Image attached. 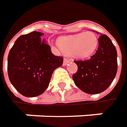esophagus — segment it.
Listing matches in <instances>:
<instances>
[{
    "mask_svg": "<svg viewBox=\"0 0 127 127\" xmlns=\"http://www.w3.org/2000/svg\"><path fill=\"white\" fill-rule=\"evenodd\" d=\"M70 62V59H69L68 58H65L64 60V66L67 65V64H69Z\"/></svg>",
    "mask_w": 127,
    "mask_h": 127,
    "instance_id": "esophagus-1",
    "label": "esophagus"
}]
</instances>
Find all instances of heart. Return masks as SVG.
Listing matches in <instances>:
<instances>
[{"mask_svg":"<svg viewBox=\"0 0 127 127\" xmlns=\"http://www.w3.org/2000/svg\"><path fill=\"white\" fill-rule=\"evenodd\" d=\"M58 44L67 54H71L78 58H86L95 51L98 39L94 33L86 32L61 37L58 41Z\"/></svg>","mask_w":127,"mask_h":127,"instance_id":"b5f03b06","label":"heart"}]
</instances>
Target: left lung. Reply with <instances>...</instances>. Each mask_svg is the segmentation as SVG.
Here are the masks:
<instances>
[{
  "label": "left lung",
  "mask_w": 127,
  "mask_h": 127,
  "mask_svg": "<svg viewBox=\"0 0 127 127\" xmlns=\"http://www.w3.org/2000/svg\"><path fill=\"white\" fill-rule=\"evenodd\" d=\"M77 71L72 75L75 85L83 92L96 94L103 92L113 81L118 69L117 51L110 39L102 34L99 47L89 59L74 61Z\"/></svg>",
  "instance_id": "left-lung-1"
}]
</instances>
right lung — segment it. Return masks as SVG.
Instances as JSON below:
<instances>
[{
	"mask_svg": "<svg viewBox=\"0 0 127 127\" xmlns=\"http://www.w3.org/2000/svg\"><path fill=\"white\" fill-rule=\"evenodd\" d=\"M33 31L20 36L8 56V78L13 86L27 97L39 96L47 88L53 72L62 66L64 58L54 56L49 44Z\"/></svg>",
	"mask_w": 127,
	"mask_h": 127,
	"instance_id": "1",
	"label": "right lung"
}]
</instances>
